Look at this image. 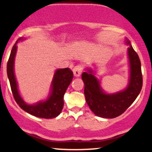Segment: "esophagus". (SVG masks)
<instances>
[{
	"mask_svg": "<svg viewBox=\"0 0 152 152\" xmlns=\"http://www.w3.org/2000/svg\"><path fill=\"white\" fill-rule=\"evenodd\" d=\"M83 69V66L82 64L76 65V66L73 68V73H74V75L75 77L80 76Z\"/></svg>",
	"mask_w": 152,
	"mask_h": 152,
	"instance_id": "esophagus-1",
	"label": "esophagus"
}]
</instances>
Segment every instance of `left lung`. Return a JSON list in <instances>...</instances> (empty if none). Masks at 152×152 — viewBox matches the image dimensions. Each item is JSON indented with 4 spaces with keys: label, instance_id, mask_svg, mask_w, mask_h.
Here are the masks:
<instances>
[{
    "label": "left lung",
    "instance_id": "left-lung-1",
    "mask_svg": "<svg viewBox=\"0 0 152 152\" xmlns=\"http://www.w3.org/2000/svg\"><path fill=\"white\" fill-rule=\"evenodd\" d=\"M127 44L129 45L130 77L126 89L117 94H105L103 92L99 80L93 75L92 70L88 69L83 73L86 102L96 116L104 118H115L121 115L141 92L143 86L141 61L128 40H127Z\"/></svg>",
    "mask_w": 152,
    "mask_h": 152
}]
</instances>
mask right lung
I'll return each mask as SVG.
<instances>
[{
	"label": "right lung",
	"instance_id": "obj_1",
	"mask_svg": "<svg viewBox=\"0 0 152 152\" xmlns=\"http://www.w3.org/2000/svg\"><path fill=\"white\" fill-rule=\"evenodd\" d=\"M20 40H22V38H19L13 46L7 62V75L14 99L21 108L30 115L40 118H54L60 115L63 109L64 95L72 80V71L69 68L56 70L52 81L51 94L48 99L45 102L37 103L35 105L25 104L18 91L17 81L14 72V62L17 52V44Z\"/></svg>",
	"mask_w": 152,
	"mask_h": 152
}]
</instances>
